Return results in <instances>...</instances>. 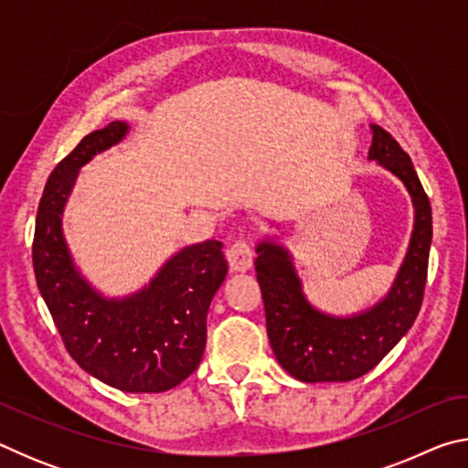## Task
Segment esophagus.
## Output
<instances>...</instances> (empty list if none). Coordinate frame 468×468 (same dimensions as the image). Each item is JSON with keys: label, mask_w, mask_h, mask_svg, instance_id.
<instances>
[{"label": "esophagus", "mask_w": 468, "mask_h": 468, "mask_svg": "<svg viewBox=\"0 0 468 468\" xmlns=\"http://www.w3.org/2000/svg\"><path fill=\"white\" fill-rule=\"evenodd\" d=\"M227 260L229 266H231L233 272H245L250 271L253 264V250L248 239H235L231 245L227 248Z\"/></svg>", "instance_id": "34e87169"}]
</instances>
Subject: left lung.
Returning a JSON list of instances; mask_svg holds the SVG:
<instances>
[{
	"label": "left lung",
	"instance_id": "8db88e82",
	"mask_svg": "<svg viewBox=\"0 0 468 468\" xmlns=\"http://www.w3.org/2000/svg\"><path fill=\"white\" fill-rule=\"evenodd\" d=\"M369 161L394 173L415 206L409 251L388 295L369 310L338 318L305 299L289 251L274 241L256 248L266 330L276 361L301 382H348L374 369L413 326L421 310L431 245V206L409 154L392 133L371 125Z\"/></svg>",
	"mask_w": 468,
	"mask_h": 468
}]
</instances>
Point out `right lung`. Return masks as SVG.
I'll use <instances>...</instances> for the list:
<instances>
[{
	"label": "right lung",
	"instance_id": "add662e5",
	"mask_svg": "<svg viewBox=\"0 0 468 468\" xmlns=\"http://www.w3.org/2000/svg\"><path fill=\"white\" fill-rule=\"evenodd\" d=\"M128 123L90 132L53 169L37 212L33 266L38 291L68 353L84 371L123 392H165L194 374L206 346V315L227 276L220 241L176 253L148 287L107 299L76 271L61 215L78 171L123 140Z\"/></svg>",
	"mask_w": 468,
	"mask_h": 468
}]
</instances>
